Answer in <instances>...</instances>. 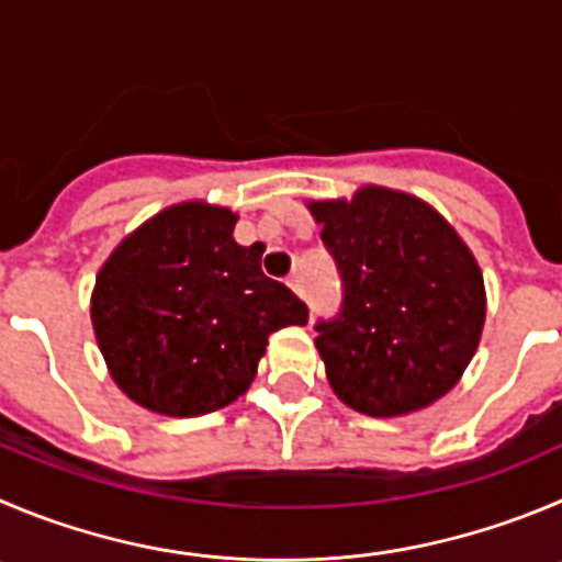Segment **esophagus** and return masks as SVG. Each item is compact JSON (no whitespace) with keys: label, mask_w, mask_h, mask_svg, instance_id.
I'll use <instances>...</instances> for the list:
<instances>
[{"label":"esophagus","mask_w":562,"mask_h":562,"mask_svg":"<svg viewBox=\"0 0 562 562\" xmlns=\"http://www.w3.org/2000/svg\"><path fill=\"white\" fill-rule=\"evenodd\" d=\"M288 288H291V291H296L299 296H302V280H299V274L288 277Z\"/></svg>","instance_id":"34e87169"}]
</instances>
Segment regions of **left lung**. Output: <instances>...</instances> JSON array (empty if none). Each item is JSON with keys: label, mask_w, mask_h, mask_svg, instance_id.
<instances>
[{"label": "left lung", "mask_w": 562, "mask_h": 562, "mask_svg": "<svg viewBox=\"0 0 562 562\" xmlns=\"http://www.w3.org/2000/svg\"><path fill=\"white\" fill-rule=\"evenodd\" d=\"M344 282L316 324L335 396L374 418L438 402L469 369L485 324L476 257L432 204L382 186L307 202Z\"/></svg>", "instance_id": "8db88e82"}]
</instances>
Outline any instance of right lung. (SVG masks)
I'll list each match as a JSON object with an SVG mask.
<instances>
[{"mask_svg":"<svg viewBox=\"0 0 562 562\" xmlns=\"http://www.w3.org/2000/svg\"><path fill=\"white\" fill-rule=\"evenodd\" d=\"M238 216L180 202L110 251L91 324L110 376L151 413L191 418L249 391L269 335L305 327L307 307L260 269L263 244L233 238Z\"/></svg>","mask_w":562,"mask_h":562,"instance_id":"add662e5","label":"right lung"}]
</instances>
